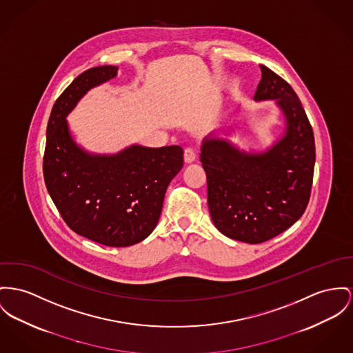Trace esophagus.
I'll return each mask as SVG.
<instances>
[{"label": "esophagus", "mask_w": 353, "mask_h": 353, "mask_svg": "<svg viewBox=\"0 0 353 353\" xmlns=\"http://www.w3.org/2000/svg\"><path fill=\"white\" fill-rule=\"evenodd\" d=\"M183 158H185V163H192L196 159V152L192 148H186Z\"/></svg>", "instance_id": "34e87169"}]
</instances>
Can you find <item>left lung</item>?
<instances>
[{
	"label": "left lung",
	"mask_w": 353,
	"mask_h": 353,
	"mask_svg": "<svg viewBox=\"0 0 353 353\" xmlns=\"http://www.w3.org/2000/svg\"><path fill=\"white\" fill-rule=\"evenodd\" d=\"M259 67L254 101L274 100L283 117L281 137L259 152L214 134L201 147L212 222L222 234L246 243L265 242L301 218L316 161L312 125L299 96L277 73Z\"/></svg>",
	"instance_id": "obj_1"
}]
</instances>
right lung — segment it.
Listing matches in <instances>:
<instances>
[{
  "label": "right lung",
  "instance_id": "1",
  "mask_svg": "<svg viewBox=\"0 0 353 353\" xmlns=\"http://www.w3.org/2000/svg\"><path fill=\"white\" fill-rule=\"evenodd\" d=\"M117 74L118 67H94L60 94L48 121L43 170L48 192L74 233L124 248L155 229L165 190L183 167V150L131 144L117 154H94L76 143L67 117L84 94Z\"/></svg>",
  "mask_w": 353,
  "mask_h": 353
}]
</instances>
